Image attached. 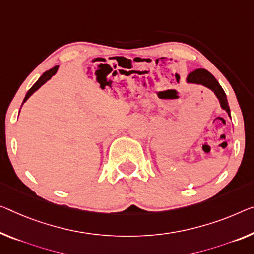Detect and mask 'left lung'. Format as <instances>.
Returning <instances> with one entry per match:
<instances>
[{
	"label": "left lung",
	"instance_id": "obj_1",
	"mask_svg": "<svg viewBox=\"0 0 254 254\" xmlns=\"http://www.w3.org/2000/svg\"><path fill=\"white\" fill-rule=\"evenodd\" d=\"M187 83H193V84H201L203 86L208 87L216 94V96L219 100L221 108L226 110L228 116L231 117V110H229V105L227 102V97L224 92V89L218 83V80L214 78L208 70L205 69H196L194 70L187 76Z\"/></svg>",
	"mask_w": 254,
	"mask_h": 254
}]
</instances>
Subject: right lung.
<instances>
[{
  "instance_id": "1",
  "label": "right lung",
  "mask_w": 254,
  "mask_h": 254,
  "mask_svg": "<svg viewBox=\"0 0 254 254\" xmlns=\"http://www.w3.org/2000/svg\"><path fill=\"white\" fill-rule=\"evenodd\" d=\"M58 67H59V65H56V67H53L52 69H50V70H48V71H45L44 73H43V75L40 77V79H38L36 83H35L33 86H32V88L29 89L28 92H27V94H26V96H25V99H23V102H22V104L26 102L27 100L29 99V96L33 94L34 92H36L38 88H40L42 85H44L46 81H48L51 77H52L53 75H56V72H57V70H58Z\"/></svg>"
}]
</instances>
